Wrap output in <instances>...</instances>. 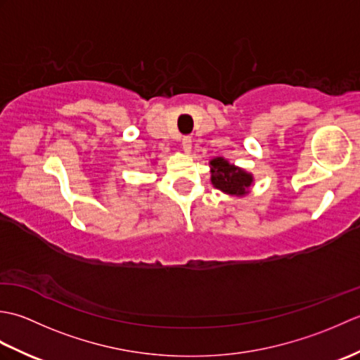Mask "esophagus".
Wrapping results in <instances>:
<instances>
[{"label":"esophagus","instance_id":"obj_1","mask_svg":"<svg viewBox=\"0 0 360 360\" xmlns=\"http://www.w3.org/2000/svg\"><path fill=\"white\" fill-rule=\"evenodd\" d=\"M181 147H182V150L184 151H190L192 150V137L190 136H186V137H182V143H181Z\"/></svg>","mask_w":360,"mask_h":360}]
</instances>
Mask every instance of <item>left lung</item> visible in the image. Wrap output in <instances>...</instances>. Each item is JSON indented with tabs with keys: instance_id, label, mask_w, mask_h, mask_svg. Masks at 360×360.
<instances>
[{
	"instance_id": "1",
	"label": "left lung",
	"mask_w": 360,
	"mask_h": 360,
	"mask_svg": "<svg viewBox=\"0 0 360 360\" xmlns=\"http://www.w3.org/2000/svg\"><path fill=\"white\" fill-rule=\"evenodd\" d=\"M212 184L226 193L243 195L252 184V176L241 168L231 165L223 158L210 160Z\"/></svg>"
}]
</instances>
